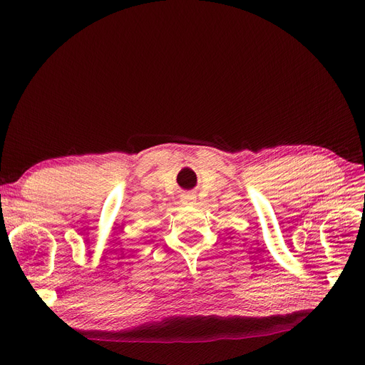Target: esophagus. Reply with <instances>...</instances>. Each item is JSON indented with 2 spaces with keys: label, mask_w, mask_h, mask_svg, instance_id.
<instances>
[{
  "label": "esophagus",
  "mask_w": 365,
  "mask_h": 365,
  "mask_svg": "<svg viewBox=\"0 0 365 365\" xmlns=\"http://www.w3.org/2000/svg\"><path fill=\"white\" fill-rule=\"evenodd\" d=\"M181 202H182L184 205H193V203L196 202V196H195L193 193H190V192L182 193V196H181Z\"/></svg>",
  "instance_id": "1"
}]
</instances>
